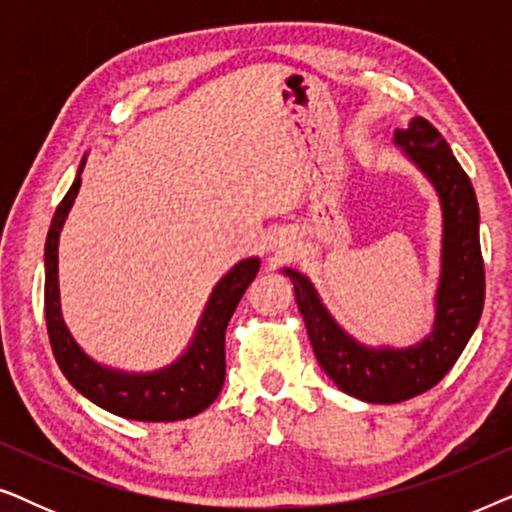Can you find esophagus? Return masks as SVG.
<instances>
[{
    "label": "esophagus",
    "mask_w": 512,
    "mask_h": 512,
    "mask_svg": "<svg viewBox=\"0 0 512 512\" xmlns=\"http://www.w3.org/2000/svg\"><path fill=\"white\" fill-rule=\"evenodd\" d=\"M270 247H272V249H277V247H282V244H279L277 240H272V242H270Z\"/></svg>",
    "instance_id": "obj_1"
}]
</instances>
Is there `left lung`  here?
Listing matches in <instances>:
<instances>
[{"mask_svg": "<svg viewBox=\"0 0 512 512\" xmlns=\"http://www.w3.org/2000/svg\"><path fill=\"white\" fill-rule=\"evenodd\" d=\"M394 144L431 181L443 209V251L431 333L405 349L361 345L335 324L310 279L284 268L324 373L345 394L384 405L408 401L436 387L464 352L485 305L480 209L471 179L461 170L450 144L422 116L396 130Z\"/></svg>", "mask_w": 512, "mask_h": 512, "instance_id": "left-lung-1", "label": "left lung"}]
</instances>
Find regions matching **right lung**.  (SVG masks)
Listing matches in <instances>:
<instances>
[{"instance_id":"1","label":"right lung","mask_w":512,"mask_h":512,"mask_svg":"<svg viewBox=\"0 0 512 512\" xmlns=\"http://www.w3.org/2000/svg\"><path fill=\"white\" fill-rule=\"evenodd\" d=\"M83 167H86V158L81 160L72 188L55 209L46 237L44 310L55 361L76 391L118 417L137 419V422H177V419L195 417L216 401L226 380L228 321L247 286L254 282L261 261L244 258L228 275L221 277L207 300L191 345L170 366L153 370V373H123V370L102 366L76 345L60 312L58 242L60 230L81 188Z\"/></svg>"}]
</instances>
